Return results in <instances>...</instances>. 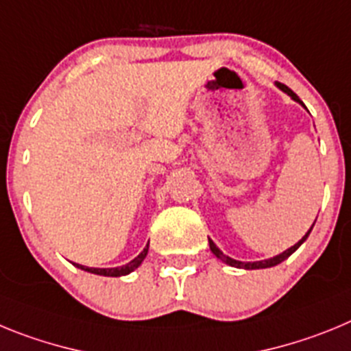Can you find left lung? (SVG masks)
Returning a JSON list of instances; mask_svg holds the SVG:
<instances>
[{"instance_id":"obj_1","label":"left lung","mask_w":351,"mask_h":351,"mask_svg":"<svg viewBox=\"0 0 351 351\" xmlns=\"http://www.w3.org/2000/svg\"><path fill=\"white\" fill-rule=\"evenodd\" d=\"M278 88H281V89H283L285 93H288V95H290L291 98H293V100H295V101H299L300 105H304L302 101L299 100V96H297L295 93L291 91V89L288 88V86H285V84H278ZM313 225H315V223H313ZM311 228H313V226H311ZM311 228H309V232H311ZM309 232H308V234H306V235H304L302 239H300V241H299V243L295 244V246H291L290 250L283 251V253H281V255L274 256V258L262 260V262H239V260H234V258H230V256L223 255L221 251H219L218 247H216V244H214L213 241H210V239H209V247H210V251H213L214 255H216V256H218L219 260H221V262L228 263V265H232V267H239V269H267V267H274V265H278V263H281V262H283V260H287L288 256H290L291 253H293V251H295L297 247H299L300 244H302L304 241H306V239H308Z\"/></svg>"}]
</instances>
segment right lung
I'll return each instance as SVG.
<instances>
[{"label":"right lung","instance_id":"1","mask_svg":"<svg viewBox=\"0 0 351 351\" xmlns=\"http://www.w3.org/2000/svg\"><path fill=\"white\" fill-rule=\"evenodd\" d=\"M147 250H149V244L144 247V251H142L141 255L137 256V258H133L132 262H128L126 265H123V267H112V269H95V267H86V265H79V263H75L77 267L82 269V271H88V272H93V274H98V276H112V278H117V276H125V274H130L132 271H135V269L138 267L142 263V260L145 258V255H147Z\"/></svg>","mask_w":351,"mask_h":351}]
</instances>
